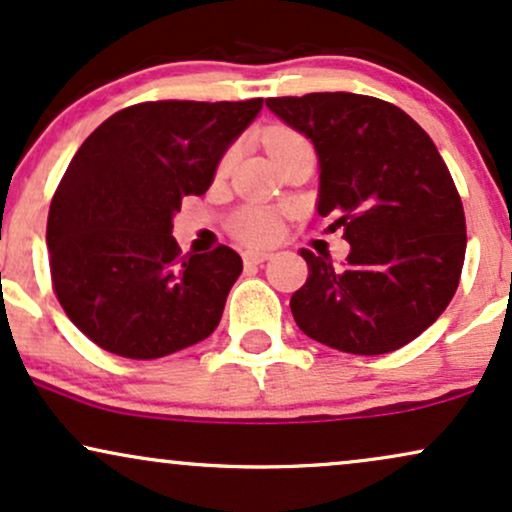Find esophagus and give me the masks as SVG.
Here are the masks:
<instances>
[{
  "mask_svg": "<svg viewBox=\"0 0 512 512\" xmlns=\"http://www.w3.org/2000/svg\"><path fill=\"white\" fill-rule=\"evenodd\" d=\"M269 257H272V252L267 250H248L243 255V260L245 264H262L264 260H269Z\"/></svg>",
  "mask_w": 512,
  "mask_h": 512,
  "instance_id": "1",
  "label": "esophagus"
}]
</instances>
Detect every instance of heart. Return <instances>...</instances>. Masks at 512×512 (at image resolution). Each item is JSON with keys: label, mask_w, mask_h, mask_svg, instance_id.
Wrapping results in <instances>:
<instances>
[{"label": "heart", "mask_w": 512, "mask_h": 512, "mask_svg": "<svg viewBox=\"0 0 512 512\" xmlns=\"http://www.w3.org/2000/svg\"><path fill=\"white\" fill-rule=\"evenodd\" d=\"M291 140H295L293 133L276 131L269 135V150H274V147H279L283 143H291ZM236 231L240 238L252 240V243H255V240H267L272 238L274 233V221L262 212H245L243 217L236 221Z\"/></svg>", "instance_id": "obj_1"}]
</instances>
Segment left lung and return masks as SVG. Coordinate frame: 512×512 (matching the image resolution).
Here are the masks:
<instances>
[{"label":"left lung","instance_id":"8db88e82","mask_svg":"<svg viewBox=\"0 0 512 512\" xmlns=\"http://www.w3.org/2000/svg\"><path fill=\"white\" fill-rule=\"evenodd\" d=\"M269 112L315 145L317 212L338 217L350 252L300 250L307 281L291 295L305 336L384 355L432 326L458 288L465 212L448 166L403 109L353 92L269 97Z\"/></svg>","mask_w":512,"mask_h":512}]
</instances>
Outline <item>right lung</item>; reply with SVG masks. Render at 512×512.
Here are the masks:
<instances>
[{"label":"right lung","mask_w":512,"mask_h":512,"mask_svg":"<svg viewBox=\"0 0 512 512\" xmlns=\"http://www.w3.org/2000/svg\"><path fill=\"white\" fill-rule=\"evenodd\" d=\"M245 102H143L88 135L47 219L49 269L64 312L92 343L155 360L205 341L243 272L219 245L178 257L186 195H205L221 157L255 121Z\"/></svg>","instance_id":"add662e5"}]
</instances>
